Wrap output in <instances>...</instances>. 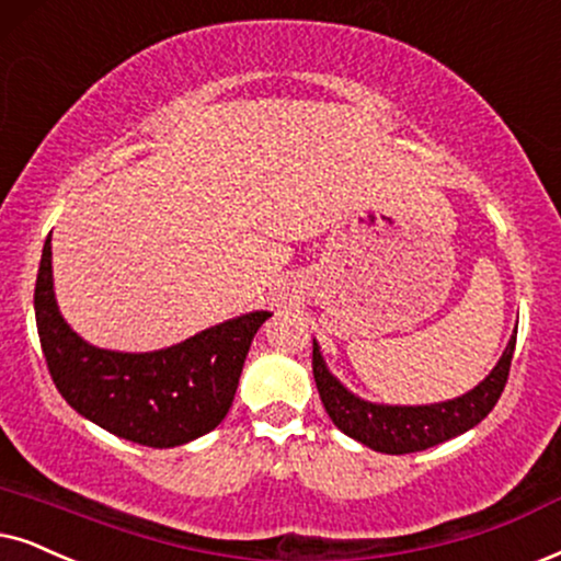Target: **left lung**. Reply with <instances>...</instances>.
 Returning <instances> with one entry per match:
<instances>
[{
	"label": "left lung",
	"mask_w": 561,
	"mask_h": 561,
	"mask_svg": "<svg viewBox=\"0 0 561 561\" xmlns=\"http://www.w3.org/2000/svg\"><path fill=\"white\" fill-rule=\"evenodd\" d=\"M515 352V333L502 352L500 363L492 367L479 386L466 391L458 399L439 403H422V407H401V403H375L359 399L342 380L325 367L321 346L313 339V378L321 393V401L329 411L331 422L344 435L367 445L370 450L403 456L420 453L445 439L463 435L484 420L494 403L500 401L510 375V363Z\"/></svg>",
	"instance_id": "1"
}]
</instances>
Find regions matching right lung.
<instances>
[{
  "label": "right lung",
  "instance_id": "right-lung-1",
  "mask_svg": "<svg viewBox=\"0 0 561 561\" xmlns=\"http://www.w3.org/2000/svg\"><path fill=\"white\" fill-rule=\"evenodd\" d=\"M35 325L48 373L77 414L147 448H175L228 416L245 354L268 310H253L154 352H113L84 342L54 295L51 236L35 279Z\"/></svg>",
  "mask_w": 561,
  "mask_h": 561
}]
</instances>
